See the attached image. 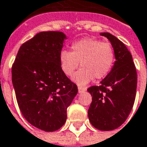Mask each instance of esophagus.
Returning <instances> with one entry per match:
<instances>
[{
    "label": "esophagus",
    "mask_w": 147,
    "mask_h": 147,
    "mask_svg": "<svg viewBox=\"0 0 147 147\" xmlns=\"http://www.w3.org/2000/svg\"><path fill=\"white\" fill-rule=\"evenodd\" d=\"M86 88H82V87H78V92L80 93H84V92H86Z\"/></svg>",
    "instance_id": "34e87169"
}]
</instances>
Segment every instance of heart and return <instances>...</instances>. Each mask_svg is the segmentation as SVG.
<instances>
[{
    "label": "heart",
    "instance_id": "heart-1",
    "mask_svg": "<svg viewBox=\"0 0 147 147\" xmlns=\"http://www.w3.org/2000/svg\"><path fill=\"white\" fill-rule=\"evenodd\" d=\"M59 60L66 76H71L80 63L81 68L74 75L73 81L83 86L94 78L100 80L109 74L114 63V51L109 43L85 37L73 43L71 51H61Z\"/></svg>",
    "mask_w": 147,
    "mask_h": 147
}]
</instances>
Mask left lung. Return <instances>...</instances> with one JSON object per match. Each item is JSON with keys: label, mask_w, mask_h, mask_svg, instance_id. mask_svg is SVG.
<instances>
[{"label": "left lung", "mask_w": 147, "mask_h": 147, "mask_svg": "<svg viewBox=\"0 0 147 147\" xmlns=\"http://www.w3.org/2000/svg\"><path fill=\"white\" fill-rule=\"evenodd\" d=\"M100 35L110 41L116 61L99 86L88 88L92 96L88 115L95 128L110 131L126 121L133 107L137 74L132 56L125 44L110 33H100Z\"/></svg>", "instance_id": "1"}]
</instances>
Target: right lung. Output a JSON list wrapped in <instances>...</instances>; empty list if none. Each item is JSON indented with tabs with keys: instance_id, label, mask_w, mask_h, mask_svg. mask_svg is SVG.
Masks as SVG:
<instances>
[{
	"instance_id": "right-lung-1",
	"label": "right lung",
	"mask_w": 147,
	"mask_h": 147,
	"mask_svg": "<svg viewBox=\"0 0 147 147\" xmlns=\"http://www.w3.org/2000/svg\"><path fill=\"white\" fill-rule=\"evenodd\" d=\"M67 37L63 32H40L20 47L11 69L17 102L34 127L54 131L66 121L77 85L62 71L59 53Z\"/></svg>"
}]
</instances>
